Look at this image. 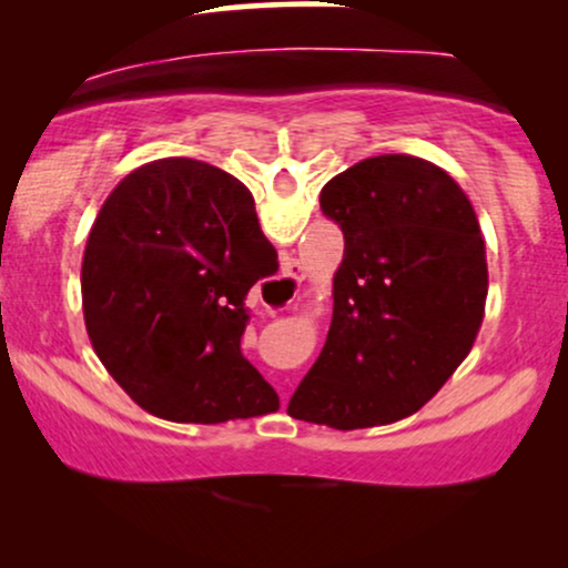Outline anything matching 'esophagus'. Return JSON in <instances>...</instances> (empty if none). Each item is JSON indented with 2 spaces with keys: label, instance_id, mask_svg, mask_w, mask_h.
<instances>
[{
  "label": "esophagus",
  "instance_id": "34e87169",
  "mask_svg": "<svg viewBox=\"0 0 568 568\" xmlns=\"http://www.w3.org/2000/svg\"><path fill=\"white\" fill-rule=\"evenodd\" d=\"M302 280H304L302 264H298L296 258H288V262H285V266H283V275H280L277 283H272L280 293V306H288L293 298H296Z\"/></svg>",
  "mask_w": 568,
  "mask_h": 568
}]
</instances>
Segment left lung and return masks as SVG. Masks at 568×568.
<instances>
[{
	"mask_svg": "<svg viewBox=\"0 0 568 568\" xmlns=\"http://www.w3.org/2000/svg\"><path fill=\"white\" fill-rule=\"evenodd\" d=\"M321 207L344 232L334 317L288 403L334 429L416 414L470 355L486 312V245L470 200L433 162L368 158L334 175Z\"/></svg>",
	"mask_w": 568,
	"mask_h": 568,
	"instance_id": "left-lung-1",
	"label": "left lung"
}]
</instances>
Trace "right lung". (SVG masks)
Here are the masks:
<instances>
[{"mask_svg": "<svg viewBox=\"0 0 568 568\" xmlns=\"http://www.w3.org/2000/svg\"><path fill=\"white\" fill-rule=\"evenodd\" d=\"M266 253L253 194L221 168L154 160L114 186L84 245V328L143 410L219 425L280 408L240 349Z\"/></svg>", "mask_w": 568, "mask_h": 568, "instance_id": "add662e5", "label": "right lung"}]
</instances>
